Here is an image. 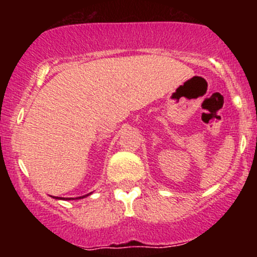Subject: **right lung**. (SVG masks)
Here are the masks:
<instances>
[{
	"instance_id": "right-lung-1",
	"label": "right lung",
	"mask_w": 257,
	"mask_h": 257,
	"mask_svg": "<svg viewBox=\"0 0 257 257\" xmlns=\"http://www.w3.org/2000/svg\"><path fill=\"white\" fill-rule=\"evenodd\" d=\"M89 194H90V193H89ZM89 194H87V195L79 196V198H77V199H82V198H85V196H88V195H89ZM56 199H63V200H71V199H73V198H56Z\"/></svg>"
}]
</instances>
